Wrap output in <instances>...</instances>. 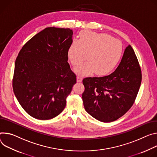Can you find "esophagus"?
Masks as SVG:
<instances>
[{
  "label": "esophagus",
  "mask_w": 157,
  "mask_h": 157,
  "mask_svg": "<svg viewBox=\"0 0 157 157\" xmlns=\"http://www.w3.org/2000/svg\"><path fill=\"white\" fill-rule=\"evenodd\" d=\"M82 80V78L80 76H77V81L78 82H81Z\"/></svg>",
  "instance_id": "34e87169"
}]
</instances>
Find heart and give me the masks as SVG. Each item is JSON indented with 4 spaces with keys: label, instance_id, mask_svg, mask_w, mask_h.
Returning a JSON list of instances; mask_svg holds the SVG:
<instances>
[{
    "label": "heart",
    "instance_id": "b5f03b06",
    "mask_svg": "<svg viewBox=\"0 0 157 157\" xmlns=\"http://www.w3.org/2000/svg\"><path fill=\"white\" fill-rule=\"evenodd\" d=\"M122 54L123 46L119 40L106 33L87 30L81 32L78 41L74 40L67 50L68 59L74 66L80 64L88 55V62L74 68V72L82 76L95 72L100 76L110 74Z\"/></svg>",
    "mask_w": 157,
    "mask_h": 157
}]
</instances>
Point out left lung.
Masks as SVG:
<instances>
[{"label": "left lung", "mask_w": 157, "mask_h": 157, "mask_svg": "<svg viewBox=\"0 0 157 157\" xmlns=\"http://www.w3.org/2000/svg\"><path fill=\"white\" fill-rule=\"evenodd\" d=\"M141 82V68L133 49L129 45L113 73L83 80L85 90L82 100L85 110L102 122L117 120L133 105Z\"/></svg>", "instance_id": "1"}]
</instances>
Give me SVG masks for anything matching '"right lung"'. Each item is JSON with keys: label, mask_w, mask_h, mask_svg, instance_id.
Instances as JSON below:
<instances>
[{"label": "right lung", "mask_w": 157, "mask_h": 157, "mask_svg": "<svg viewBox=\"0 0 157 157\" xmlns=\"http://www.w3.org/2000/svg\"><path fill=\"white\" fill-rule=\"evenodd\" d=\"M72 35L70 29L45 28L23 46L16 59L13 92L35 118H53L66 106L67 97L77 82L67 57Z\"/></svg>", "instance_id": "add662e5"}]
</instances>
